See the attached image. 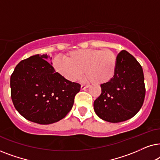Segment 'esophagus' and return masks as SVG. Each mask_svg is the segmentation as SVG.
I'll use <instances>...</instances> for the list:
<instances>
[{"instance_id": "1", "label": "esophagus", "mask_w": 160, "mask_h": 160, "mask_svg": "<svg viewBox=\"0 0 160 160\" xmlns=\"http://www.w3.org/2000/svg\"><path fill=\"white\" fill-rule=\"evenodd\" d=\"M88 87H89L88 85H85V84L81 85V89H85L88 88Z\"/></svg>"}]
</instances>
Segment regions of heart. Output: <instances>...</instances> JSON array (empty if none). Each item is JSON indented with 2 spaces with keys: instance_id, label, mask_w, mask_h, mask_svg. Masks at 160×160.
<instances>
[{
  "instance_id": "obj_1",
  "label": "heart",
  "mask_w": 160,
  "mask_h": 160,
  "mask_svg": "<svg viewBox=\"0 0 160 160\" xmlns=\"http://www.w3.org/2000/svg\"><path fill=\"white\" fill-rule=\"evenodd\" d=\"M117 65V55L108 49H78L68 54L66 60L58 58L53 60L55 71L69 82L80 79L84 71L86 77L96 84L112 79Z\"/></svg>"
}]
</instances>
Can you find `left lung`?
I'll use <instances>...</instances> for the list:
<instances>
[{"mask_svg": "<svg viewBox=\"0 0 160 160\" xmlns=\"http://www.w3.org/2000/svg\"><path fill=\"white\" fill-rule=\"evenodd\" d=\"M113 78L100 85L102 92L94 102V110L102 120L117 123L134 117L143 106L146 95L143 68L125 50L117 55Z\"/></svg>", "mask_w": 160, "mask_h": 160, "instance_id": "1", "label": "left lung"}]
</instances>
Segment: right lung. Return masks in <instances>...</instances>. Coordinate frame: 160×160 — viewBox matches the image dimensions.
I'll list each match as a JSON object with an SVG mask.
<instances>
[{
  "label": "right lung",
  "mask_w": 160,
  "mask_h": 160,
  "mask_svg": "<svg viewBox=\"0 0 160 160\" xmlns=\"http://www.w3.org/2000/svg\"><path fill=\"white\" fill-rule=\"evenodd\" d=\"M31 56L22 60L11 76V97L26 119L41 124L60 121L71 110L81 85L65 79L45 59Z\"/></svg>",
  "instance_id": "obj_1"
}]
</instances>
